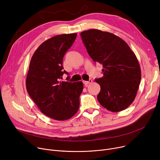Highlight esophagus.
<instances>
[{"label":"esophagus","instance_id":"1","mask_svg":"<svg viewBox=\"0 0 160 160\" xmlns=\"http://www.w3.org/2000/svg\"><path fill=\"white\" fill-rule=\"evenodd\" d=\"M82 82H83V83H84V86H85V87H87V86H88V84H90V83L92 82V79H90L88 81H82Z\"/></svg>","mask_w":160,"mask_h":160}]
</instances>
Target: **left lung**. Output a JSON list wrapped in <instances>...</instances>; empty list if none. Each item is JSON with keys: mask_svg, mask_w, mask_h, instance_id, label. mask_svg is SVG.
<instances>
[{"mask_svg": "<svg viewBox=\"0 0 160 160\" xmlns=\"http://www.w3.org/2000/svg\"><path fill=\"white\" fill-rule=\"evenodd\" d=\"M81 37L92 60L102 65L103 76L95 79L101 87L98 101L111 112L126 109L134 101L142 78L136 55L113 33L92 29Z\"/></svg>", "mask_w": 160, "mask_h": 160, "instance_id": "obj_1", "label": "left lung"}]
</instances>
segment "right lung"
Returning <instances> with one entry per match:
<instances>
[{
    "mask_svg": "<svg viewBox=\"0 0 160 160\" xmlns=\"http://www.w3.org/2000/svg\"><path fill=\"white\" fill-rule=\"evenodd\" d=\"M77 33L54 36L42 42L34 52L28 69L26 87L41 112L53 119L71 118L79 108L83 90L81 81H60L64 73L62 59L76 40Z\"/></svg>",
    "mask_w": 160,
    "mask_h": 160,
    "instance_id": "right-lung-1",
    "label": "right lung"
}]
</instances>
